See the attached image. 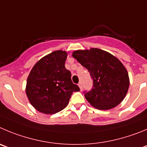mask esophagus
I'll return each mask as SVG.
<instances>
[{"instance_id": "34e87169", "label": "esophagus", "mask_w": 147, "mask_h": 147, "mask_svg": "<svg viewBox=\"0 0 147 147\" xmlns=\"http://www.w3.org/2000/svg\"><path fill=\"white\" fill-rule=\"evenodd\" d=\"M78 86H79V87H80V90H83V85H82V83H81V82H80V83H78Z\"/></svg>"}]
</instances>
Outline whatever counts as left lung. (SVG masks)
<instances>
[{
	"instance_id": "8db88e82",
	"label": "left lung",
	"mask_w": 147,
	"mask_h": 147,
	"mask_svg": "<svg viewBox=\"0 0 147 147\" xmlns=\"http://www.w3.org/2000/svg\"><path fill=\"white\" fill-rule=\"evenodd\" d=\"M72 57L86 67L93 79L92 89L84 92L90 105L107 110L122 102L130 83L128 73L118 59L98 49L75 51Z\"/></svg>"
}]
</instances>
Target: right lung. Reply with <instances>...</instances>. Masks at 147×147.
<instances>
[{"mask_svg":"<svg viewBox=\"0 0 147 147\" xmlns=\"http://www.w3.org/2000/svg\"><path fill=\"white\" fill-rule=\"evenodd\" d=\"M67 53L56 51L40 59L27 78L26 94L30 104L44 114H56L67 107L72 93L79 91L65 68Z\"/></svg>","mask_w":147,"mask_h":147,"instance_id":"right-lung-1","label":"right lung"}]
</instances>
